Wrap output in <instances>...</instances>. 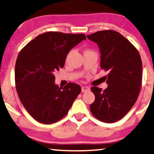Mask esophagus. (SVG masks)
<instances>
[{"label": "esophagus", "instance_id": "34e87169", "mask_svg": "<svg viewBox=\"0 0 154 154\" xmlns=\"http://www.w3.org/2000/svg\"><path fill=\"white\" fill-rule=\"evenodd\" d=\"M90 88L88 87V86H83L81 88V91H82V93H86V92H88L90 91Z\"/></svg>", "mask_w": 154, "mask_h": 154}]
</instances>
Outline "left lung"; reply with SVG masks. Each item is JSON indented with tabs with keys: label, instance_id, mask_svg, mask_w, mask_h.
Returning <instances> with one entry per match:
<instances>
[{
	"label": "left lung",
	"instance_id": "left-lung-1",
	"mask_svg": "<svg viewBox=\"0 0 154 154\" xmlns=\"http://www.w3.org/2000/svg\"><path fill=\"white\" fill-rule=\"evenodd\" d=\"M87 37L98 46L100 68L108 72L106 89L91 88L95 100L90 109L99 120L115 122L130 110L138 98L142 79L140 54L117 32L99 31Z\"/></svg>",
	"mask_w": 154,
	"mask_h": 154
}]
</instances>
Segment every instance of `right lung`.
<instances>
[{"mask_svg":"<svg viewBox=\"0 0 154 154\" xmlns=\"http://www.w3.org/2000/svg\"><path fill=\"white\" fill-rule=\"evenodd\" d=\"M84 39L83 34L49 32L35 37L18 54L16 90L23 106L39 122L52 124L62 119L81 93L75 83L59 87L54 73L63 67L70 50Z\"/></svg>","mask_w":154,"mask_h":154,"instance_id":"right-lung-1","label":"right lung"}]
</instances>
